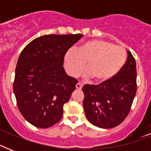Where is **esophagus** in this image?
<instances>
[{
  "instance_id": "obj_1",
  "label": "esophagus",
  "mask_w": 151,
  "mask_h": 151,
  "mask_svg": "<svg viewBox=\"0 0 151 151\" xmlns=\"http://www.w3.org/2000/svg\"><path fill=\"white\" fill-rule=\"evenodd\" d=\"M81 88H82V84L80 82H78L77 85H76V88L78 90H81Z\"/></svg>"
}]
</instances>
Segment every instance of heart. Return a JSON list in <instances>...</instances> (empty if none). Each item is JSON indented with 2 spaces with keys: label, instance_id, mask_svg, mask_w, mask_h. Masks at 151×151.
<instances>
[{
  "label": "heart",
  "instance_id": "obj_1",
  "mask_svg": "<svg viewBox=\"0 0 151 151\" xmlns=\"http://www.w3.org/2000/svg\"><path fill=\"white\" fill-rule=\"evenodd\" d=\"M126 51L121 46L103 40L85 42L78 50L71 48L64 55V67L69 75H80L87 63L85 78L99 83L107 82L119 73L126 62Z\"/></svg>",
  "mask_w": 151,
  "mask_h": 151
}]
</instances>
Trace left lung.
Instances as JSON below:
<instances>
[{
	"instance_id": "1",
	"label": "left lung",
	"mask_w": 151,
	"mask_h": 151,
	"mask_svg": "<svg viewBox=\"0 0 151 151\" xmlns=\"http://www.w3.org/2000/svg\"><path fill=\"white\" fill-rule=\"evenodd\" d=\"M125 64L115 78L98 85H85L83 106L90 123L101 129H111L129 114L136 93V64L127 52Z\"/></svg>"
}]
</instances>
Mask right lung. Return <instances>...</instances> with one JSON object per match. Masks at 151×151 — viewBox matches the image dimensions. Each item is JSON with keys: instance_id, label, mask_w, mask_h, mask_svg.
I'll use <instances>...</instances> for the list:
<instances>
[{"instance_id": "obj_1", "label": "right lung", "mask_w": 151, "mask_h": 151, "mask_svg": "<svg viewBox=\"0 0 151 151\" xmlns=\"http://www.w3.org/2000/svg\"><path fill=\"white\" fill-rule=\"evenodd\" d=\"M82 37L80 34L44 35L21 52L13 91L20 113L34 126L45 129L62 118L63 105L78 83L64 70V55Z\"/></svg>"}]
</instances>
